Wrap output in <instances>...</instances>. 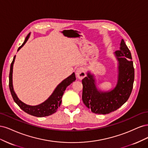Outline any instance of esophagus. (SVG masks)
<instances>
[{"instance_id":"obj_1","label":"esophagus","mask_w":148,"mask_h":148,"mask_svg":"<svg viewBox=\"0 0 148 148\" xmlns=\"http://www.w3.org/2000/svg\"><path fill=\"white\" fill-rule=\"evenodd\" d=\"M76 75L78 78L79 79H83L85 77H86V73H85V71L83 67H79L76 70Z\"/></svg>"}]
</instances>
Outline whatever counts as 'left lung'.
I'll return each instance as SVG.
<instances>
[{
	"label": "left lung",
	"instance_id": "8db88e82",
	"mask_svg": "<svg viewBox=\"0 0 148 148\" xmlns=\"http://www.w3.org/2000/svg\"><path fill=\"white\" fill-rule=\"evenodd\" d=\"M114 54L117 60V81L115 86L109 91H102L97 87L95 75L88 71L82 79L83 102L91 112L107 114L118 109L130 96L135 78L132 54L124 40L122 39L119 50Z\"/></svg>",
	"mask_w": 148,
	"mask_h": 148
}]
</instances>
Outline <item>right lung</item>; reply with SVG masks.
I'll list each match as a JSON object with an SVG mask.
<instances>
[{"label": "right lung", "mask_w": 148, "mask_h": 148, "mask_svg": "<svg viewBox=\"0 0 148 148\" xmlns=\"http://www.w3.org/2000/svg\"><path fill=\"white\" fill-rule=\"evenodd\" d=\"M30 34L31 33H29L25 38V41L22 44V45L18 49L17 51H18L20 49L25 45V43L27 42L30 36ZM15 57L16 56H15L14 57H13V61L10 65L9 74V88L13 99L16 102V104L24 112H25L29 115L35 116V117H46V116L51 115L53 113H55L57 109L59 108V107L60 106V104L62 102V97L64 95L66 88H67V86H69L71 83H72L73 82L75 81L76 77L75 73L73 72L71 75H70L69 77H67L66 78L64 79L60 83L58 84L57 86L54 89V91L52 93V95L48 97V99H47L44 102H42L41 104L36 106L28 105L26 104L25 103L19 99V98L18 97L14 91V89H13L12 79L13 67V64H14V62L15 60Z\"/></svg>", "instance_id": "obj_1"}]
</instances>
